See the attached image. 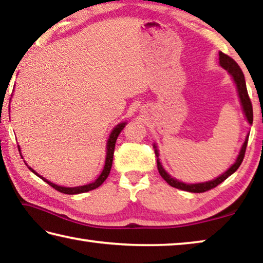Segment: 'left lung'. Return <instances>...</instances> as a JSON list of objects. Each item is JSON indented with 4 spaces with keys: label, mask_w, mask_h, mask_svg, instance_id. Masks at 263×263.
I'll return each mask as SVG.
<instances>
[{
    "label": "left lung",
    "mask_w": 263,
    "mask_h": 263,
    "mask_svg": "<svg viewBox=\"0 0 263 263\" xmlns=\"http://www.w3.org/2000/svg\"><path fill=\"white\" fill-rule=\"evenodd\" d=\"M219 65L231 75V78L233 79L235 88H237L240 105H241V109H242V114L249 125H252L253 124V108H252L251 100H249V97H248L246 82H245V77H243L241 68L239 67L237 62H235L232 58H230L229 55L224 54L222 52H219ZM248 137H249V133L246 136V138H245L243 144L241 146V148H240L238 157H237V159H235V161L232 166H231L228 171L222 173L221 175L217 176L216 179H213V180L206 181V182H199V183H185V182H182L180 180L175 179V177H173L172 175H169L166 172V169L163 168L161 161H160V159H159L160 153L158 149V145L154 142L153 148H154L155 155H157L158 171L160 173V175L162 176V179L166 181L169 185L174 186V188L184 190V191H189V193H204V191L210 190L212 188H215V186H217L218 184H220L222 181H225L229 176L232 175L233 173L240 167V164H241L243 157H245V152H246Z\"/></svg>",
    "instance_id": "left-lung-1"
}]
</instances>
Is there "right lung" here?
Instances as JSON below:
<instances>
[{
	"mask_svg": "<svg viewBox=\"0 0 263 263\" xmlns=\"http://www.w3.org/2000/svg\"><path fill=\"white\" fill-rule=\"evenodd\" d=\"M9 106H10V104H9ZM9 110H10V108H9ZM126 122H122L119 123L116 125L112 131L110 132L109 135V138H108V141H106V154H105V162H104V167H103V171L101 172L100 176L97 177V179L91 182V183H88V184H84V185H79V186H62V185H59V184H55L53 183V182L48 181L46 179H44L43 176H41L38 174L37 172L33 171L32 168H31L28 163H26L24 161V163L28 166V168L30 169L31 172L33 173L34 175H37L38 177H41V179L43 181H45L47 184H50L52 188H54L55 190L60 191V193L62 194H67V195H75V194H82V193H87V191H90V190H94L96 188H99V186L103 183V182L106 180V177L109 176L110 174V171H111V166H112V160H114V151H115V145H116V140H117V138L119 136V133H121L123 131V128L125 127L126 125ZM18 151L21 153V157L22 159H23V155H22V152H21V147L18 145Z\"/></svg>",
	"mask_w": 263,
	"mask_h": 263,
	"instance_id": "obj_1",
	"label": "right lung"
}]
</instances>
